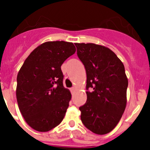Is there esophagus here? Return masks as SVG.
I'll use <instances>...</instances> for the list:
<instances>
[{
    "label": "esophagus",
    "instance_id": "34e87169",
    "mask_svg": "<svg viewBox=\"0 0 150 150\" xmlns=\"http://www.w3.org/2000/svg\"><path fill=\"white\" fill-rule=\"evenodd\" d=\"M70 91H71V92H72V93H73V92L75 91V88H70Z\"/></svg>",
    "mask_w": 150,
    "mask_h": 150
}]
</instances>
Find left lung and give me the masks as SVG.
I'll return each mask as SVG.
<instances>
[{
	"label": "left lung",
	"instance_id": "obj_1",
	"mask_svg": "<svg viewBox=\"0 0 150 150\" xmlns=\"http://www.w3.org/2000/svg\"><path fill=\"white\" fill-rule=\"evenodd\" d=\"M86 68L87 101L79 110L81 121L96 134L112 131L125 111L128 85L125 67L110 48L95 43H75Z\"/></svg>",
	"mask_w": 150,
	"mask_h": 150
}]
</instances>
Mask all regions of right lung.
Here are the masks:
<instances>
[{
	"mask_svg": "<svg viewBox=\"0 0 150 150\" xmlns=\"http://www.w3.org/2000/svg\"><path fill=\"white\" fill-rule=\"evenodd\" d=\"M75 51L72 43L45 42L30 53L19 69L18 106L25 121L35 131L46 132L64 119L71 93L63 86L61 66Z\"/></svg>",
	"mask_w": 150,
	"mask_h": 150,
	"instance_id": "add662e5",
	"label": "right lung"
}]
</instances>
